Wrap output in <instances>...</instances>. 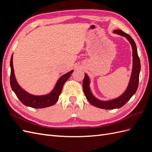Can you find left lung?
<instances>
[{
  "label": "left lung",
  "mask_w": 152,
  "mask_h": 152,
  "mask_svg": "<svg viewBox=\"0 0 152 152\" xmlns=\"http://www.w3.org/2000/svg\"><path fill=\"white\" fill-rule=\"evenodd\" d=\"M113 33L126 37L127 39L129 41L132 48L133 67L129 84L126 91L124 92V93L122 94L120 97H118L117 99L108 101V102H102V101H99L94 98L93 95L92 94L89 88V79L86 73L84 79L83 80V83H82L84 93L88 102L96 107L107 110L119 108L123 107L131 99L132 96L135 94L137 87H138L140 72L141 69L140 59L138 56V54H137L136 45L134 40L132 39L129 35L126 34L125 32H124L121 30H114Z\"/></svg>",
  "instance_id": "obj_1"
}]
</instances>
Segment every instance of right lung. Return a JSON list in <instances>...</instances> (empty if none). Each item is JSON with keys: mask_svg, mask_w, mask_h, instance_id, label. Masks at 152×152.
<instances>
[{"mask_svg": "<svg viewBox=\"0 0 152 152\" xmlns=\"http://www.w3.org/2000/svg\"><path fill=\"white\" fill-rule=\"evenodd\" d=\"M11 66V76H10V84L12 91L15 92L16 96L20 99V102L27 107H30L34 108H42L50 107L56 103L60 95L64 84L68 79L71 75L73 70L66 73L59 78L54 89L50 94L45 96H34L26 93L23 89H21L20 86L17 83L15 79V73L12 65V55L10 61Z\"/></svg>", "mask_w": 152, "mask_h": 152, "instance_id": "add662e5", "label": "right lung"}]
</instances>
